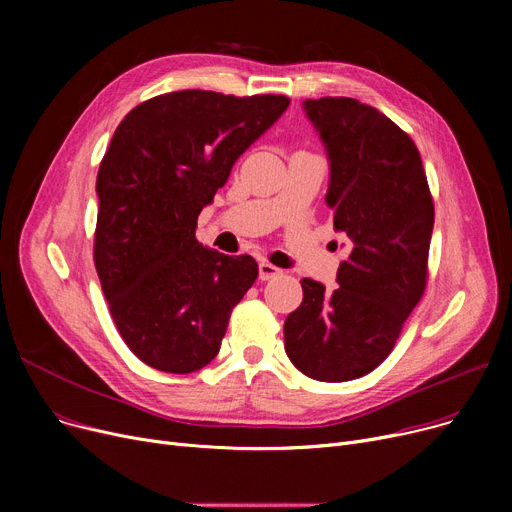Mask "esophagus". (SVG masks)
<instances>
[{"mask_svg": "<svg viewBox=\"0 0 512 512\" xmlns=\"http://www.w3.org/2000/svg\"><path fill=\"white\" fill-rule=\"evenodd\" d=\"M282 274V270L280 267H276V265H272L270 261H261L259 263V280H272V278H278Z\"/></svg>", "mask_w": 512, "mask_h": 512, "instance_id": "obj_1", "label": "esophagus"}]
</instances>
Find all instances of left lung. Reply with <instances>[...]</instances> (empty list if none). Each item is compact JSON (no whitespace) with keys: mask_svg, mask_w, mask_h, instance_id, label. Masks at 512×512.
<instances>
[{"mask_svg":"<svg viewBox=\"0 0 512 512\" xmlns=\"http://www.w3.org/2000/svg\"><path fill=\"white\" fill-rule=\"evenodd\" d=\"M330 157L326 201L351 238L336 290L301 280L284 321L292 365L319 382H348L390 353L427 286L434 199L417 145L375 107L351 97L307 99Z\"/></svg>","mask_w":512,"mask_h":512,"instance_id":"obj_1","label":"left lung"}]
</instances>
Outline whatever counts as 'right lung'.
Returning a JSON list of instances; mask_svg holds the SVG:
<instances>
[{"mask_svg":"<svg viewBox=\"0 0 512 512\" xmlns=\"http://www.w3.org/2000/svg\"><path fill=\"white\" fill-rule=\"evenodd\" d=\"M288 103L174 91L139 103L116 128L97 172L93 259L122 340L149 367L191 373L218 355L257 263L205 249L197 218Z\"/></svg>","mask_w":512,"mask_h":512,"instance_id":"right-lung-1","label":"right lung"}]
</instances>
